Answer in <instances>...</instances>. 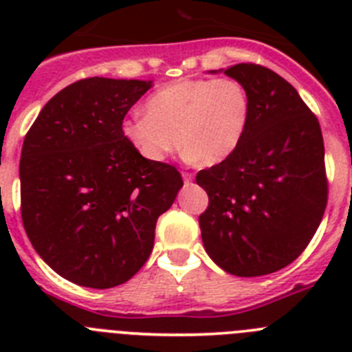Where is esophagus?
Instances as JSON below:
<instances>
[{"label": "esophagus", "mask_w": 352, "mask_h": 352, "mask_svg": "<svg viewBox=\"0 0 352 352\" xmlns=\"http://www.w3.org/2000/svg\"><path fill=\"white\" fill-rule=\"evenodd\" d=\"M183 179H185V183H190L192 179H194V174H192V173H183Z\"/></svg>", "instance_id": "esophagus-1"}]
</instances>
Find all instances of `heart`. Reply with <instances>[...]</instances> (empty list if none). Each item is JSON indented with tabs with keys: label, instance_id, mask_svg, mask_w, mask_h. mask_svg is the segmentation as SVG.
<instances>
[{
	"label": "heart",
	"instance_id": "b5f03b06",
	"mask_svg": "<svg viewBox=\"0 0 352 352\" xmlns=\"http://www.w3.org/2000/svg\"><path fill=\"white\" fill-rule=\"evenodd\" d=\"M146 114L135 113L121 133L142 158L164 162L179 148L201 166L231 157L243 141L252 114L248 89L232 77L182 79L148 96Z\"/></svg>",
	"mask_w": 352,
	"mask_h": 352
}]
</instances>
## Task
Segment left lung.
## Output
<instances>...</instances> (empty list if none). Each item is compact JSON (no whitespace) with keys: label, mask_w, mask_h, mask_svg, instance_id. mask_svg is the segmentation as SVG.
<instances>
[{"label":"left lung","mask_w":352,"mask_h":352,"mask_svg":"<svg viewBox=\"0 0 352 352\" xmlns=\"http://www.w3.org/2000/svg\"><path fill=\"white\" fill-rule=\"evenodd\" d=\"M252 114L226 160L199 170L208 208L199 217L208 256L236 276L275 273L298 259L328 203L321 125L291 84L266 67L239 63Z\"/></svg>","instance_id":"obj_1"}]
</instances>
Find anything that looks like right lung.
I'll return each instance as SVG.
<instances>
[{
  "mask_svg": "<svg viewBox=\"0 0 352 352\" xmlns=\"http://www.w3.org/2000/svg\"><path fill=\"white\" fill-rule=\"evenodd\" d=\"M151 80L80 79L43 105L24 138L21 217L31 245L67 280L109 289L153 250L155 227L183 186L178 169L149 162L121 125Z\"/></svg>",
  "mask_w": 352,
  "mask_h": 352,
  "instance_id": "add662e5",
  "label": "right lung"
}]
</instances>
